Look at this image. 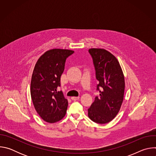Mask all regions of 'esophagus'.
Here are the masks:
<instances>
[{"label":"esophagus","mask_w":156,"mask_h":156,"mask_svg":"<svg viewBox=\"0 0 156 156\" xmlns=\"http://www.w3.org/2000/svg\"><path fill=\"white\" fill-rule=\"evenodd\" d=\"M71 99H72V100H73V101H76V100L79 99H80V97H75V96H73V97H72Z\"/></svg>","instance_id":"34e87169"}]
</instances>
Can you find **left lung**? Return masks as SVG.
Returning <instances> with one entry per match:
<instances>
[{
    "label": "left lung",
    "mask_w": 156,
    "mask_h": 156,
    "mask_svg": "<svg viewBox=\"0 0 156 156\" xmlns=\"http://www.w3.org/2000/svg\"><path fill=\"white\" fill-rule=\"evenodd\" d=\"M88 51L93 58L98 81L97 90L100 93L87 109L88 117L97 123L104 124L112 121L119 112L123 100L125 78L114 55L103 49L93 48Z\"/></svg>",
    "instance_id": "obj_1"
}]
</instances>
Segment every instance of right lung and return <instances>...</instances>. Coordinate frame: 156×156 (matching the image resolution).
<instances>
[{
	"mask_svg": "<svg viewBox=\"0 0 156 156\" xmlns=\"http://www.w3.org/2000/svg\"><path fill=\"white\" fill-rule=\"evenodd\" d=\"M73 53L68 49H51L42 55L35 65L31 96L36 112L46 122H57L66 114L68 101L57 88L60 86L66 59Z\"/></svg>",
	"mask_w": 156,
	"mask_h": 156,
	"instance_id": "add662e5",
	"label": "right lung"
}]
</instances>
